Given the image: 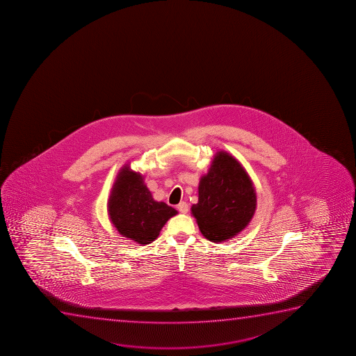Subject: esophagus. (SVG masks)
<instances>
[{"label": "esophagus", "mask_w": 356, "mask_h": 356, "mask_svg": "<svg viewBox=\"0 0 356 356\" xmlns=\"http://www.w3.org/2000/svg\"><path fill=\"white\" fill-rule=\"evenodd\" d=\"M177 209L180 211L181 213H187L188 212V204L186 201H181L180 204L177 205Z\"/></svg>", "instance_id": "1"}]
</instances>
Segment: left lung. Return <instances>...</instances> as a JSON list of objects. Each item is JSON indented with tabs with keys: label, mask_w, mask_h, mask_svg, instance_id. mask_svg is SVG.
<instances>
[{
	"label": "left lung",
	"mask_w": 356,
	"mask_h": 356,
	"mask_svg": "<svg viewBox=\"0 0 356 356\" xmlns=\"http://www.w3.org/2000/svg\"><path fill=\"white\" fill-rule=\"evenodd\" d=\"M197 204L192 206L201 234L211 242H224L247 227L256 209L250 176L225 151L214 155L209 172L199 182Z\"/></svg>",
	"instance_id": "obj_1"
}]
</instances>
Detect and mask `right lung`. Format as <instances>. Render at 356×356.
Instances as JSON below:
<instances>
[{
    "label": "right lung",
    "instance_id": "1",
    "mask_svg": "<svg viewBox=\"0 0 356 356\" xmlns=\"http://www.w3.org/2000/svg\"><path fill=\"white\" fill-rule=\"evenodd\" d=\"M107 207L118 232L143 245L154 242L164 224L177 214L172 206L154 200L142 174L129 164L118 174Z\"/></svg>",
    "mask_w": 356,
    "mask_h": 356
}]
</instances>
